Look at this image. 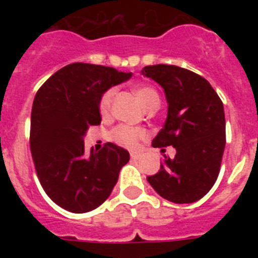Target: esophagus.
<instances>
[{"label": "esophagus", "mask_w": 258, "mask_h": 258, "mask_svg": "<svg viewBox=\"0 0 258 258\" xmlns=\"http://www.w3.org/2000/svg\"><path fill=\"white\" fill-rule=\"evenodd\" d=\"M142 158L141 154H137V153H131V159H134V161H139Z\"/></svg>", "instance_id": "esophagus-1"}]
</instances>
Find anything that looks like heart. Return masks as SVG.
<instances>
[{
	"label": "heart",
	"instance_id": "1",
	"mask_svg": "<svg viewBox=\"0 0 258 258\" xmlns=\"http://www.w3.org/2000/svg\"><path fill=\"white\" fill-rule=\"evenodd\" d=\"M134 93L141 100L145 108H151L154 105L159 104V95L153 87L145 86V84H138L134 87ZM113 91L109 89L103 95L100 100V112L101 115H107L111 109L112 104ZM146 137V131L141 128H134L130 125H119L112 131V139L117 145L124 146L128 149H135L138 146V142Z\"/></svg>",
	"mask_w": 258,
	"mask_h": 258
}]
</instances>
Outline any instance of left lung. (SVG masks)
I'll return each instance as SVG.
<instances>
[{
    "mask_svg": "<svg viewBox=\"0 0 258 258\" xmlns=\"http://www.w3.org/2000/svg\"><path fill=\"white\" fill-rule=\"evenodd\" d=\"M142 74L165 91L167 117L154 138L153 146H172L174 158L166 155L161 170L147 176L149 183L165 200L191 204L216 183L225 150L224 104L200 75L176 66H147Z\"/></svg>",
    "mask_w": 258,
    "mask_h": 258,
    "instance_id": "1",
    "label": "left lung"
}]
</instances>
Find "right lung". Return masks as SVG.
<instances>
[{
    "instance_id": "obj_1",
    "label": "right lung",
    "mask_w": 258,
    "mask_h": 258,
    "mask_svg": "<svg viewBox=\"0 0 258 258\" xmlns=\"http://www.w3.org/2000/svg\"><path fill=\"white\" fill-rule=\"evenodd\" d=\"M131 72L87 62L58 70L38 89L30 117V151L42 188L71 213H87L109 197L119 171L130 161L123 147L105 143L84 153L89 125L100 124V100Z\"/></svg>"
}]
</instances>
